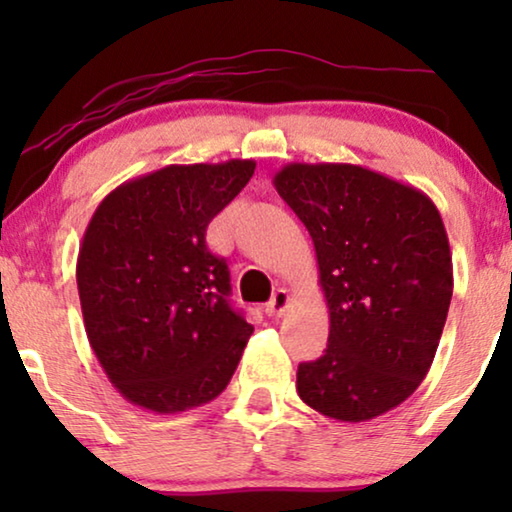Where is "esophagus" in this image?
<instances>
[{"instance_id":"obj_1","label":"esophagus","mask_w":512,"mask_h":512,"mask_svg":"<svg viewBox=\"0 0 512 512\" xmlns=\"http://www.w3.org/2000/svg\"><path fill=\"white\" fill-rule=\"evenodd\" d=\"M289 305H291L289 291H286V289H277L270 303L265 305V312H268V317L277 319V317H282V314L286 312V307H289Z\"/></svg>"}]
</instances>
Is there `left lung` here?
<instances>
[{
    "label": "left lung",
    "instance_id": "8db88e82",
    "mask_svg": "<svg viewBox=\"0 0 512 512\" xmlns=\"http://www.w3.org/2000/svg\"><path fill=\"white\" fill-rule=\"evenodd\" d=\"M314 242L328 345L298 366L303 403L338 422L394 410L429 373L452 300V254L429 195L349 163L272 179Z\"/></svg>",
    "mask_w": 512,
    "mask_h": 512
}]
</instances>
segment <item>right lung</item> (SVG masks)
Masks as SVG:
<instances>
[{"label":"right lung","mask_w":512,"mask_h":512,"mask_svg":"<svg viewBox=\"0 0 512 512\" xmlns=\"http://www.w3.org/2000/svg\"><path fill=\"white\" fill-rule=\"evenodd\" d=\"M254 160L167 165L114 188L76 261L83 324L109 382L174 415L228 387L254 326L230 307V272L209 221L247 186Z\"/></svg>","instance_id":"1"}]
</instances>
